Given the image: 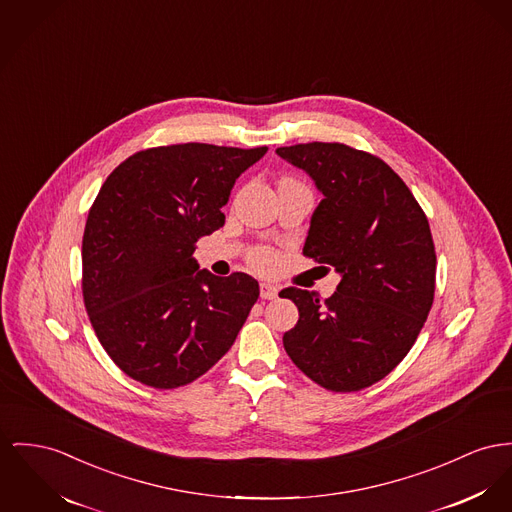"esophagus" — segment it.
Returning a JSON list of instances; mask_svg holds the SVG:
<instances>
[{
  "mask_svg": "<svg viewBox=\"0 0 512 512\" xmlns=\"http://www.w3.org/2000/svg\"><path fill=\"white\" fill-rule=\"evenodd\" d=\"M277 293H279V289L272 285V283H268V281H264V283H260V297L262 299H275L277 297Z\"/></svg>",
  "mask_w": 512,
  "mask_h": 512,
  "instance_id": "1",
  "label": "esophagus"
}]
</instances>
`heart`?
<instances>
[{"label":"heart","mask_w":512,"mask_h":512,"mask_svg":"<svg viewBox=\"0 0 512 512\" xmlns=\"http://www.w3.org/2000/svg\"><path fill=\"white\" fill-rule=\"evenodd\" d=\"M252 262H254V266L260 268V270H272L273 266H275V262H277V258H275V254H273L272 250L260 248V250H256V252L252 254Z\"/></svg>","instance_id":"1"}]
</instances>
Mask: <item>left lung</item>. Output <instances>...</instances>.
<instances>
[{"label":"left lung","instance_id":"1","mask_svg":"<svg viewBox=\"0 0 512 512\" xmlns=\"http://www.w3.org/2000/svg\"><path fill=\"white\" fill-rule=\"evenodd\" d=\"M275 153L307 172L324 196L303 254L341 275L326 301L297 287L279 293L299 308L285 351L322 388L363 390L408 355L433 305L429 221L406 182L371 153L322 141Z\"/></svg>","mask_w":512,"mask_h":512}]
</instances>
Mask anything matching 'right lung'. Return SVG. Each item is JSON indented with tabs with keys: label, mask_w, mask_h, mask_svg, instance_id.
Wrapping results in <instances>:
<instances>
[{
	"label": "right lung",
	"mask_w": 512,
	"mask_h": 512,
	"mask_svg": "<svg viewBox=\"0 0 512 512\" xmlns=\"http://www.w3.org/2000/svg\"><path fill=\"white\" fill-rule=\"evenodd\" d=\"M268 147L178 143L137 151L104 180L83 233V301L110 359L159 390L207 373L237 340L260 287L217 277L196 242L225 225L221 207Z\"/></svg>",
	"instance_id": "1"
}]
</instances>
